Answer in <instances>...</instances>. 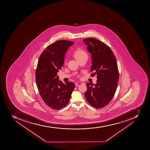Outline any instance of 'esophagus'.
Returning <instances> with one entry per match:
<instances>
[{"label":"esophagus","mask_w":150,"mask_h":150,"mask_svg":"<svg viewBox=\"0 0 150 150\" xmlns=\"http://www.w3.org/2000/svg\"><path fill=\"white\" fill-rule=\"evenodd\" d=\"M81 84H82V83H81V82H78V83H76V86H78L81 85Z\"/></svg>","instance_id":"34e87169"}]
</instances>
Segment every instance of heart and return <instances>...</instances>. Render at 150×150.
Wrapping results in <instances>:
<instances>
[{"mask_svg":"<svg viewBox=\"0 0 150 150\" xmlns=\"http://www.w3.org/2000/svg\"><path fill=\"white\" fill-rule=\"evenodd\" d=\"M85 56L87 57V54L85 51L83 50L82 49L78 48L74 53V57L77 60Z\"/></svg>","mask_w":150,"mask_h":150,"instance_id":"heart-1","label":"heart"}]
</instances>
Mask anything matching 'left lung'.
Listing matches in <instances>:
<instances>
[{
    "instance_id": "8db88e82",
    "label": "left lung",
    "mask_w": 150,
    "mask_h": 150,
    "mask_svg": "<svg viewBox=\"0 0 150 150\" xmlns=\"http://www.w3.org/2000/svg\"><path fill=\"white\" fill-rule=\"evenodd\" d=\"M91 54V76L97 75V83H87L85 98L88 103L96 108L108 105L117 89L119 71L117 60L108 45L94 38L83 40Z\"/></svg>"
}]
</instances>
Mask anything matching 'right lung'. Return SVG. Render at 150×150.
<instances>
[{
	"label": "right lung",
	"mask_w": 150,
	"mask_h": 150,
	"mask_svg": "<svg viewBox=\"0 0 150 150\" xmlns=\"http://www.w3.org/2000/svg\"><path fill=\"white\" fill-rule=\"evenodd\" d=\"M74 44L59 40L49 45L42 52L35 72V81L41 97L51 108L59 110L68 104L75 85L59 80L57 73L63 66L65 54Z\"/></svg>",
	"instance_id": "add662e5"
}]
</instances>
